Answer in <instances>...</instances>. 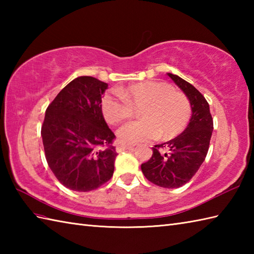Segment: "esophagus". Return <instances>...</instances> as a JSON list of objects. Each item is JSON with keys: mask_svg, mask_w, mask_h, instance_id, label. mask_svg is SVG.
Returning a JSON list of instances; mask_svg holds the SVG:
<instances>
[{"mask_svg": "<svg viewBox=\"0 0 254 254\" xmlns=\"http://www.w3.org/2000/svg\"><path fill=\"white\" fill-rule=\"evenodd\" d=\"M127 149H133V146H131V145H123V144H119L117 146L118 153L124 152V150H127Z\"/></svg>", "mask_w": 254, "mask_h": 254, "instance_id": "34e87169", "label": "esophagus"}]
</instances>
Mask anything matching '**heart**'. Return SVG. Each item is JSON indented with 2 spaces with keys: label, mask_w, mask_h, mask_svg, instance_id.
I'll return each instance as SVG.
<instances>
[{
  "label": "heart",
  "mask_w": 254,
  "mask_h": 254,
  "mask_svg": "<svg viewBox=\"0 0 254 254\" xmlns=\"http://www.w3.org/2000/svg\"><path fill=\"white\" fill-rule=\"evenodd\" d=\"M137 109L142 120L119 128L118 138L123 144L144 143L158 136L164 141L175 138L185 131L192 113L191 102L185 94L158 80L128 85L101 97L100 110L109 124L131 119Z\"/></svg>",
  "instance_id": "obj_1"
}]
</instances>
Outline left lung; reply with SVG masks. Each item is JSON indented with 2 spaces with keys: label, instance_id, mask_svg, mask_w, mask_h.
Returning a JSON list of instances; mask_svg holds the SVG:
<instances>
[{
  "label": "left lung",
  "instance_id": "obj_1",
  "mask_svg": "<svg viewBox=\"0 0 254 254\" xmlns=\"http://www.w3.org/2000/svg\"><path fill=\"white\" fill-rule=\"evenodd\" d=\"M168 76L190 100L191 120L180 135L152 147V157L142 164L141 168L146 179L154 185L175 189L190 181L203 164L208 152L214 124L209 105L204 96L178 75L168 73Z\"/></svg>",
  "mask_w": 254,
  "mask_h": 254
}]
</instances>
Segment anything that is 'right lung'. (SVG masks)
<instances>
[{
  "label": "right lung",
  "mask_w": 254,
  "mask_h": 254,
  "mask_svg": "<svg viewBox=\"0 0 254 254\" xmlns=\"http://www.w3.org/2000/svg\"><path fill=\"white\" fill-rule=\"evenodd\" d=\"M108 84L91 76L68 83L46 110L41 127L47 163L69 190L87 192L111 179L116 135L100 110Z\"/></svg>",
  "instance_id": "1"
}]
</instances>
